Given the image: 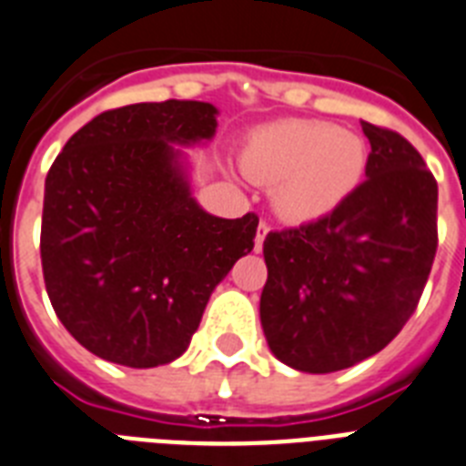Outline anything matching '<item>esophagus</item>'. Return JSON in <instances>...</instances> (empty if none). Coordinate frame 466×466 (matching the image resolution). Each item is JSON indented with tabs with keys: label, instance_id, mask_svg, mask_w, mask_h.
Here are the masks:
<instances>
[{
	"label": "esophagus",
	"instance_id": "34e87169",
	"mask_svg": "<svg viewBox=\"0 0 466 466\" xmlns=\"http://www.w3.org/2000/svg\"><path fill=\"white\" fill-rule=\"evenodd\" d=\"M268 233V224L267 221H261L259 228H257V238H255V252H261V245H264V238Z\"/></svg>",
	"mask_w": 466,
	"mask_h": 466
}]
</instances>
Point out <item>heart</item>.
<instances>
[{"mask_svg":"<svg viewBox=\"0 0 466 466\" xmlns=\"http://www.w3.org/2000/svg\"><path fill=\"white\" fill-rule=\"evenodd\" d=\"M360 136L321 121H280L255 130L242 149V171L274 186L279 214L295 224L319 221L352 198L367 171Z\"/></svg>","mask_w":466,"mask_h":466,"instance_id":"1","label":"heart"}]
</instances>
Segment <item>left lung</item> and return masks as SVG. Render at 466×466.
<instances>
[{
    "label": "left lung",
    "instance_id": "8db88e82",
    "mask_svg": "<svg viewBox=\"0 0 466 466\" xmlns=\"http://www.w3.org/2000/svg\"><path fill=\"white\" fill-rule=\"evenodd\" d=\"M367 180L326 218L264 240L259 319L276 360L330 374L376 355L417 309L438 248V186L402 136L362 121Z\"/></svg>",
    "mask_w": 466,
    "mask_h": 466
}]
</instances>
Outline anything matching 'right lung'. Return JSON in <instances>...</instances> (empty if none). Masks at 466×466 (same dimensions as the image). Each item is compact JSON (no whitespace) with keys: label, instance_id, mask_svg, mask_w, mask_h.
<instances>
[{"label":"right lung","instance_id":"obj_1","mask_svg":"<svg viewBox=\"0 0 466 466\" xmlns=\"http://www.w3.org/2000/svg\"><path fill=\"white\" fill-rule=\"evenodd\" d=\"M209 102L104 111L64 145L45 180L42 274L56 317L121 367L173 362L214 288L255 248V214L214 217L192 198L180 147L217 136Z\"/></svg>","mask_w":466,"mask_h":466}]
</instances>
